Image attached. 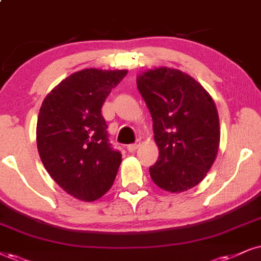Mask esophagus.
I'll return each mask as SVG.
<instances>
[{
  "instance_id": "esophagus-1",
  "label": "esophagus",
  "mask_w": 261,
  "mask_h": 261,
  "mask_svg": "<svg viewBox=\"0 0 261 261\" xmlns=\"http://www.w3.org/2000/svg\"><path fill=\"white\" fill-rule=\"evenodd\" d=\"M139 145H140V143H136V144H130V145H128L127 146V150L129 151V152H134V151H136L138 147H139Z\"/></svg>"
}]
</instances>
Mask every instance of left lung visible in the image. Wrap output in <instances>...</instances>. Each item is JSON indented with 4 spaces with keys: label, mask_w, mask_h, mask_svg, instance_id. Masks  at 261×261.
Instances as JSON below:
<instances>
[{
    "label": "left lung",
    "mask_w": 261,
    "mask_h": 261,
    "mask_svg": "<svg viewBox=\"0 0 261 261\" xmlns=\"http://www.w3.org/2000/svg\"><path fill=\"white\" fill-rule=\"evenodd\" d=\"M138 91L152 117L159 146L150 175L159 188L179 194L198 185L217 159L219 116L209 93L194 77L161 66L137 76Z\"/></svg>",
    "instance_id": "obj_1"
}]
</instances>
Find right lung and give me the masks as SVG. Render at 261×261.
Instances as JSON below:
<instances>
[{
  "label": "right lung",
  "instance_id": "add662e5",
  "mask_svg": "<svg viewBox=\"0 0 261 261\" xmlns=\"http://www.w3.org/2000/svg\"><path fill=\"white\" fill-rule=\"evenodd\" d=\"M127 72L93 67L73 72L42 102L36 127L41 161L77 199H99L115 181L122 156L109 143L101 106Z\"/></svg>",
  "mask_w": 261,
  "mask_h": 261
}]
</instances>
